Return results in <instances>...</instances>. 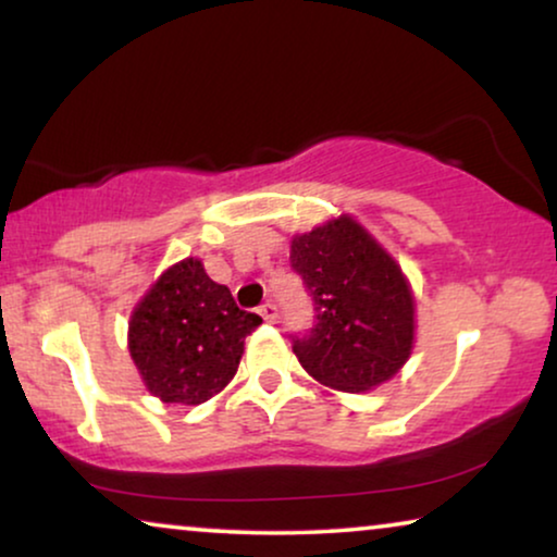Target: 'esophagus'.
Wrapping results in <instances>:
<instances>
[{"label": "esophagus", "instance_id": "34e87169", "mask_svg": "<svg viewBox=\"0 0 557 557\" xmlns=\"http://www.w3.org/2000/svg\"><path fill=\"white\" fill-rule=\"evenodd\" d=\"M258 314H261L263 319H265V322H276V319H278V309H276V304H263V307L261 309H258Z\"/></svg>", "mask_w": 557, "mask_h": 557}]
</instances>
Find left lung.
<instances>
[{"instance_id":"obj_1","label":"left lung","mask_w":557,"mask_h":557,"mask_svg":"<svg viewBox=\"0 0 557 557\" xmlns=\"http://www.w3.org/2000/svg\"><path fill=\"white\" fill-rule=\"evenodd\" d=\"M288 258L317 309L314 330L294 339L301 368L342 393L398 375L416 345V299L400 263L345 212L294 235Z\"/></svg>"}]
</instances>
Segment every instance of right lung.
Here are the masks:
<instances>
[{
    "instance_id": "right-lung-1",
    "label": "right lung",
    "mask_w": 557,
    "mask_h": 557,
    "mask_svg": "<svg viewBox=\"0 0 557 557\" xmlns=\"http://www.w3.org/2000/svg\"><path fill=\"white\" fill-rule=\"evenodd\" d=\"M261 317L238 309L227 286L185 258L159 276L128 319V355L162 403L200 406L238 372L246 337Z\"/></svg>"
}]
</instances>
